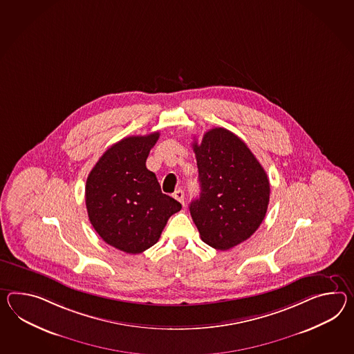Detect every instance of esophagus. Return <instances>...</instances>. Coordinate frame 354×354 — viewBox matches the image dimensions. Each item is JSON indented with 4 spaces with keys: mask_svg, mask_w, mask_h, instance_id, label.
<instances>
[{
    "mask_svg": "<svg viewBox=\"0 0 354 354\" xmlns=\"http://www.w3.org/2000/svg\"><path fill=\"white\" fill-rule=\"evenodd\" d=\"M174 198L176 199V201H179L181 205H184V192L181 189L176 190V192L174 193Z\"/></svg>",
    "mask_w": 354,
    "mask_h": 354,
    "instance_id": "34e87169",
    "label": "esophagus"
}]
</instances>
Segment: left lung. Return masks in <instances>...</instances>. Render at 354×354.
I'll list each match as a JSON object with an SVG mask.
<instances>
[{
  "mask_svg": "<svg viewBox=\"0 0 354 354\" xmlns=\"http://www.w3.org/2000/svg\"><path fill=\"white\" fill-rule=\"evenodd\" d=\"M201 194L189 205L201 239L226 250L247 241L262 224L270 201L268 174L234 133L214 128L193 143Z\"/></svg>",
  "mask_w": 354,
  "mask_h": 354,
  "instance_id": "left-lung-1",
  "label": "left lung"
}]
</instances>
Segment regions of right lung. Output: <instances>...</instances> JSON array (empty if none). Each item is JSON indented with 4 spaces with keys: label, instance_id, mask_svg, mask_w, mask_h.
Returning <instances> with one entry per match:
<instances>
[{
    "label": "right lung",
    "instance_id": "1",
    "mask_svg": "<svg viewBox=\"0 0 354 354\" xmlns=\"http://www.w3.org/2000/svg\"><path fill=\"white\" fill-rule=\"evenodd\" d=\"M158 137L155 131L121 139L101 156L86 179L91 224L107 244L129 254L156 244L169 217L181 209L146 167Z\"/></svg>",
    "mask_w": 354,
    "mask_h": 354
}]
</instances>
